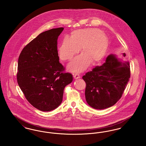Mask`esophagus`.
Masks as SVG:
<instances>
[{
    "mask_svg": "<svg viewBox=\"0 0 146 146\" xmlns=\"http://www.w3.org/2000/svg\"><path fill=\"white\" fill-rule=\"evenodd\" d=\"M74 78L75 79H79L80 78V76L79 74H76L74 75Z\"/></svg>",
    "mask_w": 146,
    "mask_h": 146,
    "instance_id": "34e87169",
    "label": "esophagus"
}]
</instances>
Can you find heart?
I'll return each mask as SVG.
<instances>
[{
  "instance_id": "obj_1",
  "label": "heart",
  "mask_w": 146,
  "mask_h": 146,
  "mask_svg": "<svg viewBox=\"0 0 146 146\" xmlns=\"http://www.w3.org/2000/svg\"><path fill=\"white\" fill-rule=\"evenodd\" d=\"M108 45L104 33L97 28H85L73 31L70 38H63L58 51L60 58L68 61L76 55L81 48L82 55L75 58L68 66L73 72H82L90 63L96 65L104 57Z\"/></svg>"
}]
</instances>
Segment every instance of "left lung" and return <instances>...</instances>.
<instances>
[{
  "mask_svg": "<svg viewBox=\"0 0 146 146\" xmlns=\"http://www.w3.org/2000/svg\"><path fill=\"white\" fill-rule=\"evenodd\" d=\"M130 77L128 61L117 56H108L101 66L93 68L83 76L86 83L85 98L90 107L104 110L115 104L121 98Z\"/></svg>",
  "mask_w": 146,
  "mask_h": 146,
  "instance_id": "8db88e82",
  "label": "left lung"
}]
</instances>
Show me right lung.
Here are the masks:
<instances>
[{
    "label": "right lung",
    "instance_id": "obj_1",
    "mask_svg": "<svg viewBox=\"0 0 146 146\" xmlns=\"http://www.w3.org/2000/svg\"><path fill=\"white\" fill-rule=\"evenodd\" d=\"M64 28L38 35L23 49L18 60L17 83L28 102L36 109L52 111L62 101L65 86L73 81L59 62L57 39Z\"/></svg>",
    "mask_w": 146,
    "mask_h": 146
}]
</instances>
